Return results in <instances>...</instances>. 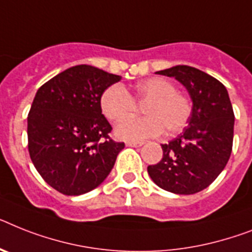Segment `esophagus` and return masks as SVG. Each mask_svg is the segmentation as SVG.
<instances>
[{"label":"esophagus","mask_w":252,"mask_h":252,"mask_svg":"<svg viewBox=\"0 0 252 252\" xmlns=\"http://www.w3.org/2000/svg\"><path fill=\"white\" fill-rule=\"evenodd\" d=\"M143 145V141H126V147H141Z\"/></svg>","instance_id":"1"}]
</instances>
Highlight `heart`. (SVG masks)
<instances>
[{
	"instance_id": "obj_1",
	"label": "heart",
	"mask_w": 252,
	"mask_h": 252,
	"mask_svg": "<svg viewBox=\"0 0 252 252\" xmlns=\"http://www.w3.org/2000/svg\"><path fill=\"white\" fill-rule=\"evenodd\" d=\"M135 98L145 101L144 118L126 119L134 110ZM101 112L111 121H121L116 126L114 134L118 139L127 141H141L155 138L163 132H178L189 121L192 104L186 95L176 91L171 81L155 77L140 81L134 86L131 96L121 85L107 87L100 96Z\"/></svg>"
}]
</instances>
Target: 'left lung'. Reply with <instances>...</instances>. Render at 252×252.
Here are the masks:
<instances>
[{"label":"left lung","instance_id":"left-lung-1","mask_svg":"<svg viewBox=\"0 0 252 252\" xmlns=\"http://www.w3.org/2000/svg\"><path fill=\"white\" fill-rule=\"evenodd\" d=\"M156 73L179 81L193 105L188 126L162 144L163 157L148 166V174L167 192L194 194L219 176L232 153L234 113L229 95L221 82L193 66L175 65Z\"/></svg>","mask_w":252,"mask_h":252}]
</instances>
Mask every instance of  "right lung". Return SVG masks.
<instances>
[{
    "label": "right lung",
    "mask_w": 252,
    "mask_h": 252,
    "mask_svg": "<svg viewBox=\"0 0 252 252\" xmlns=\"http://www.w3.org/2000/svg\"><path fill=\"white\" fill-rule=\"evenodd\" d=\"M121 80L81 64L39 87L28 114V151L43 180L66 196L99 187L114 166L124 143L109 138L100 96Z\"/></svg>",
    "instance_id": "1"
}]
</instances>
